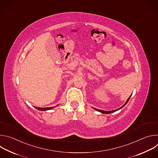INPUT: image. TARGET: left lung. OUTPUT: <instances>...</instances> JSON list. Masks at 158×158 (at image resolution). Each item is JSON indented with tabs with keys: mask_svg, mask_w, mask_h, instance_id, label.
I'll return each mask as SVG.
<instances>
[{
	"mask_svg": "<svg viewBox=\"0 0 158 158\" xmlns=\"http://www.w3.org/2000/svg\"><path fill=\"white\" fill-rule=\"evenodd\" d=\"M131 96L127 99V101H126V102H125V104L122 106V107H121L120 108H119V109H116V110H110V111H106V110H100V109H96V108H94V109H96V110H98V111H99V112H102V113H103V114H109V113H112V112H115V111H116V110H119V109H121V108H123L127 103V102L129 101V99H130V98H131Z\"/></svg>",
	"mask_w": 158,
	"mask_h": 158,
	"instance_id": "obj_1",
	"label": "left lung"
}]
</instances>
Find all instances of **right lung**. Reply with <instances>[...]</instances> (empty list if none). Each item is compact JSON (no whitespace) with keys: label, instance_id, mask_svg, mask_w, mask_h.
Listing matches in <instances>:
<instances>
[{"label":"right lung","instance_id":"obj_1","mask_svg":"<svg viewBox=\"0 0 158 158\" xmlns=\"http://www.w3.org/2000/svg\"><path fill=\"white\" fill-rule=\"evenodd\" d=\"M37 109H38V110H49V109H52V108H54V107H35Z\"/></svg>","mask_w":158,"mask_h":158}]
</instances>
